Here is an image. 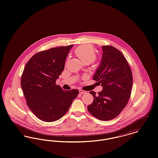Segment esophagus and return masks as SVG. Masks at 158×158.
Here are the masks:
<instances>
[{
	"mask_svg": "<svg viewBox=\"0 0 158 158\" xmlns=\"http://www.w3.org/2000/svg\"><path fill=\"white\" fill-rule=\"evenodd\" d=\"M79 93L81 94H86V93H87V91L82 90V89H79Z\"/></svg>",
	"mask_w": 158,
	"mask_h": 158,
	"instance_id": "1",
	"label": "esophagus"
}]
</instances>
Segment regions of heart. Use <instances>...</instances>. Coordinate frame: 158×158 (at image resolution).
<instances>
[{"instance_id":"b5f03b06","label":"heart","mask_w":158,"mask_h":158,"mask_svg":"<svg viewBox=\"0 0 158 158\" xmlns=\"http://www.w3.org/2000/svg\"><path fill=\"white\" fill-rule=\"evenodd\" d=\"M76 56L80 59L83 63H92L97 59V53L95 49L89 45L79 46L75 50Z\"/></svg>"}]
</instances>
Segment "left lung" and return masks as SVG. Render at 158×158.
I'll list each match as a JSON object with an SVG mask.
<instances>
[{
	"label": "left lung",
	"mask_w": 158,
	"mask_h": 158,
	"mask_svg": "<svg viewBox=\"0 0 158 158\" xmlns=\"http://www.w3.org/2000/svg\"><path fill=\"white\" fill-rule=\"evenodd\" d=\"M102 57L93 79L101 83L103 89L89 92L93 102L89 113L98 120H111L117 117L130 98L133 76L127 61L120 51L111 45H103Z\"/></svg>",
	"instance_id": "obj_1"
}]
</instances>
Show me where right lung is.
<instances>
[{"label":"right lung","instance_id":"1","mask_svg":"<svg viewBox=\"0 0 158 158\" xmlns=\"http://www.w3.org/2000/svg\"><path fill=\"white\" fill-rule=\"evenodd\" d=\"M73 45L54 47L36 53L23 69L21 85L27 104L41 120H59L68 112L79 94L77 89L63 90L56 84Z\"/></svg>","mask_w":158,"mask_h":158}]
</instances>
